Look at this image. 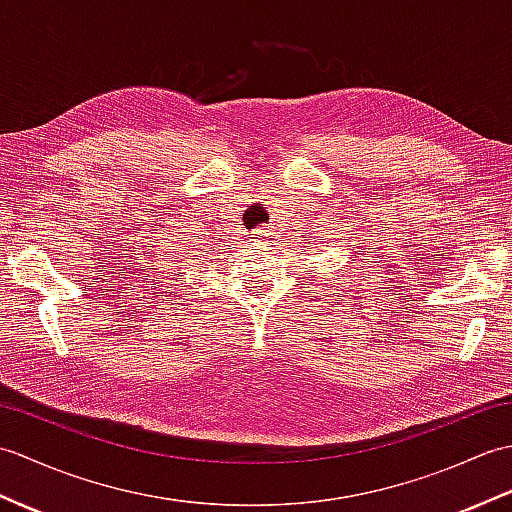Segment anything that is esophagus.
<instances>
[{
	"instance_id": "1",
	"label": "esophagus",
	"mask_w": 512,
	"mask_h": 512,
	"mask_svg": "<svg viewBox=\"0 0 512 512\" xmlns=\"http://www.w3.org/2000/svg\"><path fill=\"white\" fill-rule=\"evenodd\" d=\"M273 228L270 226H259V228H255L253 231V239L257 244H266V242H270V239H273Z\"/></svg>"
}]
</instances>
